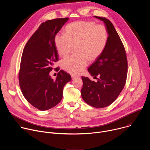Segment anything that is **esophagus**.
I'll return each instance as SVG.
<instances>
[{
    "instance_id": "obj_1",
    "label": "esophagus",
    "mask_w": 150,
    "mask_h": 150,
    "mask_svg": "<svg viewBox=\"0 0 150 150\" xmlns=\"http://www.w3.org/2000/svg\"><path fill=\"white\" fill-rule=\"evenodd\" d=\"M71 77H72V78H76L77 76L74 75H71Z\"/></svg>"
}]
</instances>
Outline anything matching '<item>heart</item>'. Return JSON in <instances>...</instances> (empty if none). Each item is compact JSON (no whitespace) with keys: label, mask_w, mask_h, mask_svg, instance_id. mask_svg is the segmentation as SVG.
I'll list each match as a JSON object with an SVG mask.
<instances>
[{"label":"heart","mask_w":150,"mask_h":150,"mask_svg":"<svg viewBox=\"0 0 150 150\" xmlns=\"http://www.w3.org/2000/svg\"><path fill=\"white\" fill-rule=\"evenodd\" d=\"M65 32V35H55V47L59 55L64 57L76 46L77 54L63 59L60 65L63 70L77 75L87 66L88 59L94 60L101 54L108 42V30L93 21H78L68 24Z\"/></svg>","instance_id":"obj_1"}]
</instances>
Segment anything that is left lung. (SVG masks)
<instances>
[{
  "instance_id": "left-lung-1",
  "label": "left lung",
  "mask_w": 150,
  "mask_h": 150,
  "mask_svg": "<svg viewBox=\"0 0 150 150\" xmlns=\"http://www.w3.org/2000/svg\"><path fill=\"white\" fill-rule=\"evenodd\" d=\"M103 21L108 39L101 54L88 68L91 76H98L97 82L82 76L81 96L83 101L96 108L110 105L119 96L125 85L127 62L122 42L113 25L105 18L94 16Z\"/></svg>"
}]
</instances>
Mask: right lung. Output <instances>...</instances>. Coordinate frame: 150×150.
<instances>
[{"instance_id":"right-lung-1","label":"right lung","mask_w":150,"mask_h":150,"mask_svg":"<svg viewBox=\"0 0 150 150\" xmlns=\"http://www.w3.org/2000/svg\"><path fill=\"white\" fill-rule=\"evenodd\" d=\"M68 20V18H57L42 23L23 52L19 73L20 88L25 99L40 110H49L59 104L64 86L71 80V75L62 70L54 80L49 74L58 60L55 35Z\"/></svg>"}]
</instances>
